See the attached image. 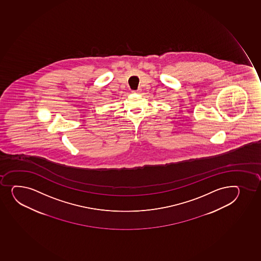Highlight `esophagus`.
<instances>
[{
	"label": "esophagus",
	"mask_w": 261,
	"mask_h": 261,
	"mask_svg": "<svg viewBox=\"0 0 261 261\" xmlns=\"http://www.w3.org/2000/svg\"><path fill=\"white\" fill-rule=\"evenodd\" d=\"M140 92H141L140 89H137V90L133 91V93H140Z\"/></svg>",
	"instance_id": "34e87169"
}]
</instances>
